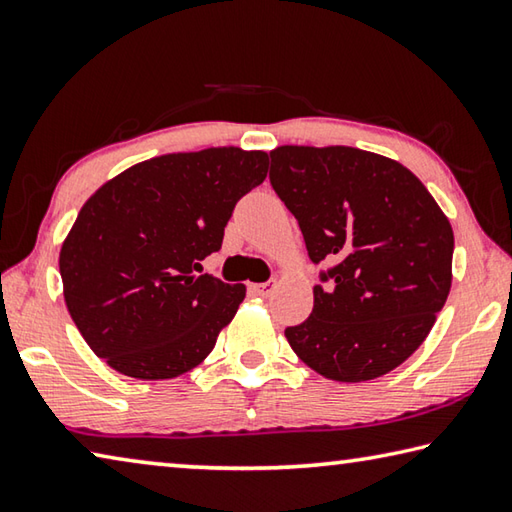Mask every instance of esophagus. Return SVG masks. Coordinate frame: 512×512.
<instances>
[{"label": "esophagus", "mask_w": 512, "mask_h": 512, "mask_svg": "<svg viewBox=\"0 0 512 512\" xmlns=\"http://www.w3.org/2000/svg\"><path fill=\"white\" fill-rule=\"evenodd\" d=\"M276 281H265V283H254L251 285V290H254L256 294H261V297H270V294L276 290Z\"/></svg>", "instance_id": "obj_1"}]
</instances>
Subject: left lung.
I'll return each instance as SVG.
<instances>
[{
	"label": "left lung",
	"mask_w": 512,
	"mask_h": 512,
	"mask_svg": "<svg viewBox=\"0 0 512 512\" xmlns=\"http://www.w3.org/2000/svg\"><path fill=\"white\" fill-rule=\"evenodd\" d=\"M270 182L297 218L312 263H333L315 306L285 328L292 351L337 382H366L425 342L452 288L454 233L398 161L348 146H281Z\"/></svg>",
	"instance_id": "8db88e82"
}]
</instances>
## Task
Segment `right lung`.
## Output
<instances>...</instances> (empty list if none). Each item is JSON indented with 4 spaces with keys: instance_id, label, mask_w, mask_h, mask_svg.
Returning a JSON list of instances; mask_svg holds the SVG:
<instances>
[{
    "instance_id": "right-lung-1",
    "label": "right lung",
    "mask_w": 512,
    "mask_h": 512,
    "mask_svg": "<svg viewBox=\"0 0 512 512\" xmlns=\"http://www.w3.org/2000/svg\"><path fill=\"white\" fill-rule=\"evenodd\" d=\"M267 152H173L89 197L60 249L62 294L92 351L128 378L195 369L236 317L245 285L202 272L233 206L267 177Z\"/></svg>"
}]
</instances>
